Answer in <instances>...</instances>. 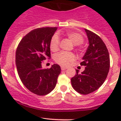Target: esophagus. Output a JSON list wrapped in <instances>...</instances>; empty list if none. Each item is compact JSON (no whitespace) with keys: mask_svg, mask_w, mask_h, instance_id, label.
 <instances>
[{"mask_svg":"<svg viewBox=\"0 0 121 121\" xmlns=\"http://www.w3.org/2000/svg\"><path fill=\"white\" fill-rule=\"evenodd\" d=\"M61 70L64 71V70H65V69H67V67H65L61 66Z\"/></svg>","mask_w":121,"mask_h":121,"instance_id":"esophagus-1","label":"esophagus"}]
</instances>
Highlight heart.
<instances>
[{"label": "heart", "mask_w": 121, "mask_h": 121, "mask_svg": "<svg viewBox=\"0 0 121 121\" xmlns=\"http://www.w3.org/2000/svg\"><path fill=\"white\" fill-rule=\"evenodd\" d=\"M65 36L73 43L74 45L81 44L84 41V38L82 35L75 31H67L65 33ZM59 38L57 36L54 35L51 39L50 44V50L53 52H57L59 49ZM75 58V57L74 54L67 52H60L54 56V61L56 63L62 66H67L69 63L74 61Z\"/></svg>", "instance_id": "obj_1"}]
</instances>
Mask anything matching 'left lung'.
Instances as JSON below:
<instances>
[{
	"instance_id": "1",
	"label": "left lung",
	"mask_w": 121,
	"mask_h": 121,
	"mask_svg": "<svg viewBox=\"0 0 121 121\" xmlns=\"http://www.w3.org/2000/svg\"><path fill=\"white\" fill-rule=\"evenodd\" d=\"M89 46L82 58L81 65L85 67L81 73L76 69V74L71 80L73 88L86 95L98 90L107 78L110 67V59L105 44L97 35L85 29Z\"/></svg>"
}]
</instances>
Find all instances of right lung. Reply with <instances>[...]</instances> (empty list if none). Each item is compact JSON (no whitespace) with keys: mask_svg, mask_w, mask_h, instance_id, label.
Returning <instances> with one entry per match:
<instances>
[{"mask_svg":"<svg viewBox=\"0 0 121 121\" xmlns=\"http://www.w3.org/2000/svg\"><path fill=\"white\" fill-rule=\"evenodd\" d=\"M57 27L31 30L19 43L16 52V65L24 86L38 95H45L54 89L61 73L58 64L43 68V61L50 58L51 39Z\"/></svg>","mask_w":121,"mask_h":121,"instance_id":"obj_1","label":"right lung"}]
</instances>
